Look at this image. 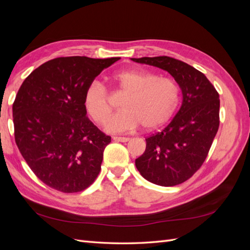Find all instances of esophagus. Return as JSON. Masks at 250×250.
Returning a JSON list of instances; mask_svg holds the SVG:
<instances>
[{"mask_svg":"<svg viewBox=\"0 0 250 250\" xmlns=\"http://www.w3.org/2000/svg\"><path fill=\"white\" fill-rule=\"evenodd\" d=\"M112 139L116 142H128L130 140L129 138H124V137H113Z\"/></svg>","mask_w":250,"mask_h":250,"instance_id":"34e87169","label":"esophagus"}]
</instances>
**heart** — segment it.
<instances>
[{"mask_svg": "<svg viewBox=\"0 0 250 250\" xmlns=\"http://www.w3.org/2000/svg\"><path fill=\"white\" fill-rule=\"evenodd\" d=\"M121 93L126 95L121 110L105 122L110 133L132 131L143 126L155 130L167 124L175 115L180 103V89L175 80L160 77L146 70H129L112 76ZM83 107L96 123H103L110 111L107 89L99 80L88 82L83 93Z\"/></svg>", "mask_w": 250, "mask_h": 250, "instance_id": "obj_1", "label": "heart"}]
</instances>
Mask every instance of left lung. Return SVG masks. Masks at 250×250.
<instances>
[{
    "mask_svg": "<svg viewBox=\"0 0 250 250\" xmlns=\"http://www.w3.org/2000/svg\"><path fill=\"white\" fill-rule=\"evenodd\" d=\"M167 71L183 93V104L170 124L146 139V150L135 160L141 175L158 186L172 187L191 178L206 161L219 128L220 100L206 75L181 60L131 58Z\"/></svg>",
    "mask_w": 250,
    "mask_h": 250,
    "instance_id": "obj_1",
    "label": "left lung"
}]
</instances>
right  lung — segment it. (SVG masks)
Returning <instances> with one entry per match:
<instances>
[{
  "instance_id": "obj_1",
  "label": "right lung",
  "mask_w": 250,
  "mask_h": 250,
  "mask_svg": "<svg viewBox=\"0 0 250 250\" xmlns=\"http://www.w3.org/2000/svg\"><path fill=\"white\" fill-rule=\"evenodd\" d=\"M120 59L58 57L22 82L12 105L21 154L43 184L63 193L92 185L111 141L86 117L83 93L89 81Z\"/></svg>"
}]
</instances>
